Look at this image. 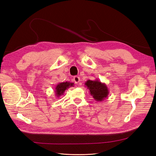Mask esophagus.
Here are the masks:
<instances>
[{"instance_id": "34e87169", "label": "esophagus", "mask_w": 156, "mask_h": 156, "mask_svg": "<svg viewBox=\"0 0 156 156\" xmlns=\"http://www.w3.org/2000/svg\"><path fill=\"white\" fill-rule=\"evenodd\" d=\"M73 80H74V83H76L78 84V83L80 82V77L76 76H74V77L73 78Z\"/></svg>"}]
</instances>
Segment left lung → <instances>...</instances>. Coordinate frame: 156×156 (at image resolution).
Wrapping results in <instances>:
<instances>
[{
  "mask_svg": "<svg viewBox=\"0 0 156 156\" xmlns=\"http://www.w3.org/2000/svg\"><path fill=\"white\" fill-rule=\"evenodd\" d=\"M85 85L89 90L90 94L96 101H102L108 96L109 92L106 84L99 81L98 79L88 80L85 83Z\"/></svg>",
  "mask_w": 156,
  "mask_h": 156,
  "instance_id": "obj_1",
  "label": "left lung"
}]
</instances>
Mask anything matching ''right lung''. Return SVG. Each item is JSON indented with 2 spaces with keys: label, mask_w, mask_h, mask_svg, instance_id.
Segmentation results:
<instances>
[{
  "label": "right lung",
  "mask_w": 156,
  "mask_h": 156,
  "mask_svg": "<svg viewBox=\"0 0 156 156\" xmlns=\"http://www.w3.org/2000/svg\"><path fill=\"white\" fill-rule=\"evenodd\" d=\"M71 87H74V83L65 82L58 83L56 87H55V95H56V97L59 98L60 96L63 94L67 89Z\"/></svg>",
  "instance_id": "obj_1"
}]
</instances>
